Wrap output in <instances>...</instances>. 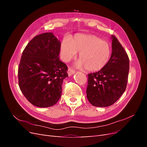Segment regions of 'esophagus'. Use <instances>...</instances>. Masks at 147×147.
<instances>
[{
	"instance_id": "obj_1",
	"label": "esophagus",
	"mask_w": 147,
	"mask_h": 147,
	"mask_svg": "<svg viewBox=\"0 0 147 147\" xmlns=\"http://www.w3.org/2000/svg\"><path fill=\"white\" fill-rule=\"evenodd\" d=\"M68 72L69 76H71V75H73V74L75 72V70H74L72 68L69 67V69H68V72Z\"/></svg>"
}]
</instances>
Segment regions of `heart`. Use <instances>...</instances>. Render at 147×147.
Segmentation results:
<instances>
[{"label":"heart","instance_id":"1","mask_svg":"<svg viewBox=\"0 0 147 147\" xmlns=\"http://www.w3.org/2000/svg\"><path fill=\"white\" fill-rule=\"evenodd\" d=\"M61 52L65 62L70 61L80 53L78 68L97 71L105 65L110 55L109 43L94 35L76 34L61 43Z\"/></svg>","mask_w":147,"mask_h":147}]
</instances>
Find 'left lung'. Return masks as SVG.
Returning a JSON list of instances; mask_svg holds the SVG:
<instances>
[{
  "label": "left lung",
  "instance_id": "left-lung-1",
  "mask_svg": "<svg viewBox=\"0 0 147 147\" xmlns=\"http://www.w3.org/2000/svg\"><path fill=\"white\" fill-rule=\"evenodd\" d=\"M112 52L105 65L99 71L88 74L87 99L96 107H109L125 91L128 80L129 60L127 53L114 35Z\"/></svg>",
  "mask_w": 147,
  "mask_h": 147
}]
</instances>
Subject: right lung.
I'll list each match as a JSON object with an SVG mask.
<instances>
[{
	"label": "right lung",
	"instance_id": "obj_1",
	"mask_svg": "<svg viewBox=\"0 0 147 147\" xmlns=\"http://www.w3.org/2000/svg\"><path fill=\"white\" fill-rule=\"evenodd\" d=\"M61 42L51 32L34 37L23 51L18 67V84L31 104L54 105L60 99L67 66L59 60Z\"/></svg>",
	"mask_w": 147,
	"mask_h": 147
}]
</instances>
